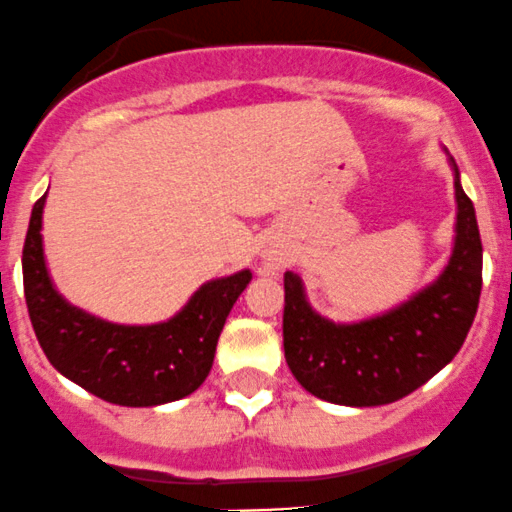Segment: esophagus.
<instances>
[{"mask_svg":"<svg viewBox=\"0 0 512 512\" xmlns=\"http://www.w3.org/2000/svg\"><path fill=\"white\" fill-rule=\"evenodd\" d=\"M292 262V255H289L287 250H282V247H267L265 252H262V265H265V270L270 272V275H275V272L285 270V267Z\"/></svg>","mask_w":512,"mask_h":512,"instance_id":"obj_1","label":"esophagus"}]
</instances>
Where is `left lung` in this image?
I'll return each instance as SVG.
<instances>
[{
  "label": "left lung",
  "instance_id": "obj_1",
  "mask_svg": "<svg viewBox=\"0 0 512 512\" xmlns=\"http://www.w3.org/2000/svg\"><path fill=\"white\" fill-rule=\"evenodd\" d=\"M456 237L441 275L396 307L359 322H334L309 304L297 272H285V359L294 379L339 406H384L426 384L463 347L483 285L476 208L456 160Z\"/></svg>",
  "mask_w": 512,
  "mask_h": 512
}]
</instances>
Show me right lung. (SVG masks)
<instances>
[{
  "label": "right lung",
  "mask_w": 512,
  "mask_h": 512,
  "mask_svg": "<svg viewBox=\"0 0 512 512\" xmlns=\"http://www.w3.org/2000/svg\"><path fill=\"white\" fill-rule=\"evenodd\" d=\"M44 203L46 195L34 203L22 272L29 319L51 366L98 399L133 409L193 394L213 369L227 314L250 285L252 272L205 282L165 322H108L74 307L51 282L41 237Z\"/></svg>",
  "instance_id": "obj_1"
}]
</instances>
